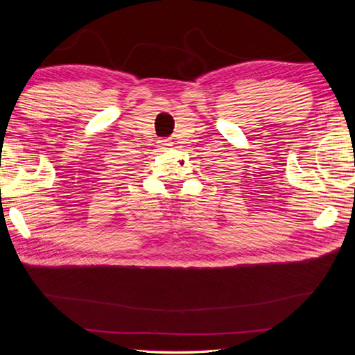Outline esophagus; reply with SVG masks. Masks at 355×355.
<instances>
[{
    "mask_svg": "<svg viewBox=\"0 0 355 355\" xmlns=\"http://www.w3.org/2000/svg\"><path fill=\"white\" fill-rule=\"evenodd\" d=\"M159 145L163 146L164 149H168L170 146H173V142H171L170 139H164V141H159Z\"/></svg>",
    "mask_w": 355,
    "mask_h": 355,
    "instance_id": "34e87169",
    "label": "esophagus"
}]
</instances>
